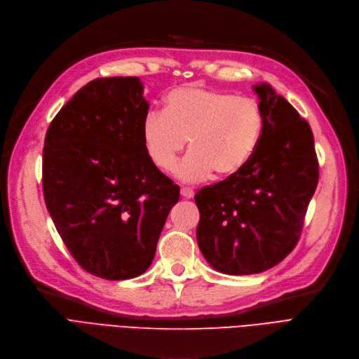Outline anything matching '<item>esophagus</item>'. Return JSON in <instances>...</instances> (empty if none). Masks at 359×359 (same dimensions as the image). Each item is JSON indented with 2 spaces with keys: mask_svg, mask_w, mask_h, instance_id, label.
<instances>
[{
  "mask_svg": "<svg viewBox=\"0 0 359 359\" xmlns=\"http://www.w3.org/2000/svg\"><path fill=\"white\" fill-rule=\"evenodd\" d=\"M181 196L184 198H193L194 197V191L191 189H187V187H182V189H181Z\"/></svg>",
  "mask_w": 359,
  "mask_h": 359,
  "instance_id": "obj_1",
  "label": "esophagus"
}]
</instances>
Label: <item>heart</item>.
Returning a JSON list of instances; mask_svg holds the SVG:
<instances>
[{
  "mask_svg": "<svg viewBox=\"0 0 359 359\" xmlns=\"http://www.w3.org/2000/svg\"><path fill=\"white\" fill-rule=\"evenodd\" d=\"M149 158L170 172L189 140L191 151L178 168L187 182L235 177L250 163L264 133V114L252 97L185 86L169 92L165 111H150L142 126Z\"/></svg>",
  "mask_w": 359,
  "mask_h": 359,
  "instance_id": "heart-1",
  "label": "heart"
}]
</instances>
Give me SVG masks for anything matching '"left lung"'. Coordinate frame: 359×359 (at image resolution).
I'll return each instance as SVG.
<instances>
[{
    "mask_svg": "<svg viewBox=\"0 0 359 359\" xmlns=\"http://www.w3.org/2000/svg\"><path fill=\"white\" fill-rule=\"evenodd\" d=\"M264 133L240 174L203 187L197 243L204 259L226 275H254L280 263L302 231L318 182L310 124L267 83L254 86Z\"/></svg>",
    "mask_w": 359,
    "mask_h": 359,
    "instance_id": "obj_1",
    "label": "left lung"
}]
</instances>
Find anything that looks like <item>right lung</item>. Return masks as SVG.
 <instances>
[{
	"label": "right lung",
	"mask_w": 359,
	"mask_h": 359,
	"mask_svg": "<svg viewBox=\"0 0 359 359\" xmlns=\"http://www.w3.org/2000/svg\"><path fill=\"white\" fill-rule=\"evenodd\" d=\"M137 77L89 81L45 135L46 209L73 259L90 275L126 280L151 264L180 187L151 162Z\"/></svg>",
	"instance_id": "1"
}]
</instances>
